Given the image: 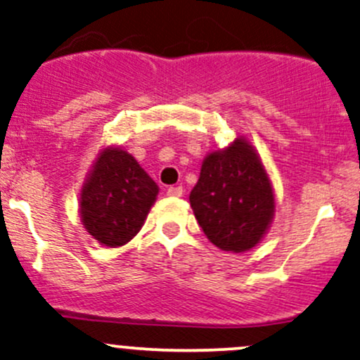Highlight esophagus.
<instances>
[{
	"label": "esophagus",
	"instance_id": "1",
	"mask_svg": "<svg viewBox=\"0 0 360 360\" xmlns=\"http://www.w3.org/2000/svg\"><path fill=\"white\" fill-rule=\"evenodd\" d=\"M167 195L174 196V198H177V196H183V186H170V188H167Z\"/></svg>",
	"mask_w": 360,
	"mask_h": 360
}]
</instances>
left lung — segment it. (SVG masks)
<instances>
[{"label":"left lung","mask_w":360,"mask_h":360,"mask_svg":"<svg viewBox=\"0 0 360 360\" xmlns=\"http://www.w3.org/2000/svg\"><path fill=\"white\" fill-rule=\"evenodd\" d=\"M190 203L210 243L224 252H248L264 240L274 219V188L245 136L207 153Z\"/></svg>","instance_id":"left-lung-1"}]
</instances>
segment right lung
I'll list each match as a JSON object with an SVG mask.
<instances>
[{"label":"right lung","mask_w":360,"mask_h":360,"mask_svg":"<svg viewBox=\"0 0 360 360\" xmlns=\"http://www.w3.org/2000/svg\"><path fill=\"white\" fill-rule=\"evenodd\" d=\"M157 195V183L129 151L115 145L105 146L82 183L81 222L103 247H122L143 228Z\"/></svg>","instance_id":"1"}]
</instances>
